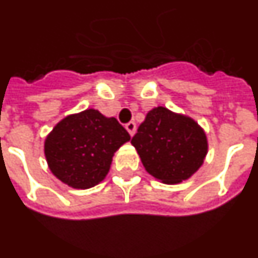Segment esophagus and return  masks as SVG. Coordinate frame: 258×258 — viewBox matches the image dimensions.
<instances>
[{
	"label": "esophagus",
	"mask_w": 258,
	"mask_h": 258,
	"mask_svg": "<svg viewBox=\"0 0 258 258\" xmlns=\"http://www.w3.org/2000/svg\"><path fill=\"white\" fill-rule=\"evenodd\" d=\"M125 130L128 131V134L131 136H134V134L136 133V123L135 122H128L125 124Z\"/></svg>",
	"instance_id": "obj_1"
}]
</instances>
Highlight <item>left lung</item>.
<instances>
[{
  "instance_id": "obj_1",
  "label": "left lung",
  "mask_w": 258,
  "mask_h": 258,
  "mask_svg": "<svg viewBox=\"0 0 258 258\" xmlns=\"http://www.w3.org/2000/svg\"><path fill=\"white\" fill-rule=\"evenodd\" d=\"M131 144L147 172L170 185L190 178L209 149L206 134L194 119L162 106L147 114Z\"/></svg>"
}]
</instances>
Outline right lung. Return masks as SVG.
I'll return each mask as SVG.
<instances>
[{
  "label": "right lung",
  "mask_w": 258,
  "mask_h": 258,
  "mask_svg": "<svg viewBox=\"0 0 258 258\" xmlns=\"http://www.w3.org/2000/svg\"><path fill=\"white\" fill-rule=\"evenodd\" d=\"M131 139L115 118L88 109L61 119L47 135L44 155L56 178L73 189L102 182L112 156Z\"/></svg>",
  "instance_id": "obj_1"
}]
</instances>
